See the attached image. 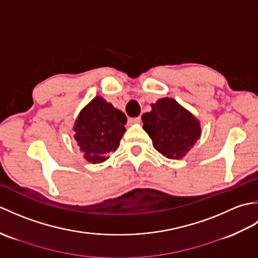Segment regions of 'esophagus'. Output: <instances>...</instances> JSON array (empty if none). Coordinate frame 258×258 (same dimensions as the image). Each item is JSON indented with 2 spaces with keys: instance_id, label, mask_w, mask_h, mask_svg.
Returning <instances> with one entry per match:
<instances>
[{
  "instance_id": "obj_1",
  "label": "esophagus",
  "mask_w": 258,
  "mask_h": 258,
  "mask_svg": "<svg viewBox=\"0 0 258 258\" xmlns=\"http://www.w3.org/2000/svg\"><path fill=\"white\" fill-rule=\"evenodd\" d=\"M141 122V117H130L128 118V123L130 124H135V123H140Z\"/></svg>"
}]
</instances>
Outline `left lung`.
Masks as SVG:
<instances>
[{
    "label": "left lung",
    "mask_w": 258,
    "mask_h": 258,
    "mask_svg": "<svg viewBox=\"0 0 258 258\" xmlns=\"http://www.w3.org/2000/svg\"><path fill=\"white\" fill-rule=\"evenodd\" d=\"M142 120L155 150L172 160L183 157L201 135L199 120L173 98L152 104V111L142 115Z\"/></svg>",
    "instance_id": "8db88e82"
}]
</instances>
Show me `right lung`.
<instances>
[{
    "label": "right lung",
    "mask_w": 258,
    "mask_h": 258,
    "mask_svg": "<svg viewBox=\"0 0 258 258\" xmlns=\"http://www.w3.org/2000/svg\"><path fill=\"white\" fill-rule=\"evenodd\" d=\"M125 123V114L100 96L85 106L75 122L74 139L86 160L93 164L107 160L119 146Z\"/></svg>",
    "instance_id": "right-lung-1"
}]
</instances>
